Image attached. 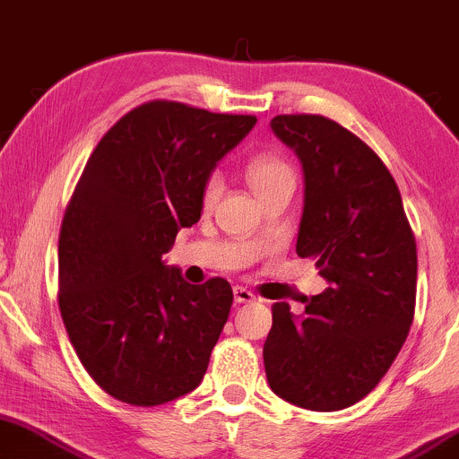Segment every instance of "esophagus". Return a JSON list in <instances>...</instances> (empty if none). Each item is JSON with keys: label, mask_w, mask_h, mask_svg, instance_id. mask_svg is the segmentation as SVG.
Here are the masks:
<instances>
[{"label": "esophagus", "mask_w": 459, "mask_h": 459, "mask_svg": "<svg viewBox=\"0 0 459 459\" xmlns=\"http://www.w3.org/2000/svg\"><path fill=\"white\" fill-rule=\"evenodd\" d=\"M234 299L238 304H249V302H255V295L245 287H234Z\"/></svg>", "instance_id": "1"}]
</instances>
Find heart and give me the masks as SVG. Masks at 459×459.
<instances>
[{"instance_id":"heart-1","label":"heart","mask_w":459,"mask_h":459,"mask_svg":"<svg viewBox=\"0 0 459 459\" xmlns=\"http://www.w3.org/2000/svg\"><path fill=\"white\" fill-rule=\"evenodd\" d=\"M245 175H247L249 186L254 188L255 196L263 199L269 192L280 188H295V170L293 166L278 152H260L254 155L245 164ZM221 196V179L216 175H210L204 181L201 188V205L204 210H210Z\"/></svg>"}]
</instances>
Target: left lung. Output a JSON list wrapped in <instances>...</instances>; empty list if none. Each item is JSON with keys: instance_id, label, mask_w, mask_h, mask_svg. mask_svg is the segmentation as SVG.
I'll return each mask as SVG.
<instances>
[{"instance_id": "1", "label": "left lung", "mask_w": 459, "mask_h": 459, "mask_svg": "<svg viewBox=\"0 0 459 459\" xmlns=\"http://www.w3.org/2000/svg\"><path fill=\"white\" fill-rule=\"evenodd\" d=\"M275 135L304 170L299 258L330 287L295 319L271 307L263 359L271 389L310 411H337L378 385L416 310V238L387 166L361 137L313 113L275 116Z\"/></svg>"}]
</instances>
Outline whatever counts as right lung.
<instances>
[{"label":"right lung","instance_id":"add662e5","mask_svg":"<svg viewBox=\"0 0 459 459\" xmlns=\"http://www.w3.org/2000/svg\"><path fill=\"white\" fill-rule=\"evenodd\" d=\"M255 116L149 100L102 135L58 236V308L107 394L155 407L201 383L230 317L228 280L188 284L161 254L201 216V188Z\"/></svg>","mask_w":459,"mask_h":459}]
</instances>
